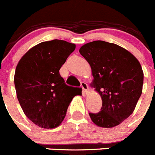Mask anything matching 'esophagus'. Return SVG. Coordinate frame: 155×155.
Listing matches in <instances>:
<instances>
[{
  "instance_id": "obj_1",
  "label": "esophagus",
  "mask_w": 155,
  "mask_h": 155,
  "mask_svg": "<svg viewBox=\"0 0 155 155\" xmlns=\"http://www.w3.org/2000/svg\"><path fill=\"white\" fill-rule=\"evenodd\" d=\"M81 87L82 88V92H83V94L84 95H86L89 91V87H88V85L87 84H86L85 82H81Z\"/></svg>"
}]
</instances>
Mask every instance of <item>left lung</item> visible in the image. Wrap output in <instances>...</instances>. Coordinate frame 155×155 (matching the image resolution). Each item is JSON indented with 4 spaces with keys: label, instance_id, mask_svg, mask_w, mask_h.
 I'll return each mask as SVG.
<instances>
[{
    "label": "left lung",
    "instance_id": "8db88e82",
    "mask_svg": "<svg viewBox=\"0 0 155 155\" xmlns=\"http://www.w3.org/2000/svg\"><path fill=\"white\" fill-rule=\"evenodd\" d=\"M90 64L95 87L102 99L98 113H89L96 125L115 127L133 113L142 93L144 73L137 58L124 48L103 41L79 50Z\"/></svg>",
    "mask_w": 155,
    "mask_h": 155
}]
</instances>
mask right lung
I'll use <instances>...</instances> for the list:
<instances>
[{"label":"right lung","mask_w":155,"mask_h":155,"mask_svg":"<svg viewBox=\"0 0 155 155\" xmlns=\"http://www.w3.org/2000/svg\"><path fill=\"white\" fill-rule=\"evenodd\" d=\"M74 49V44L61 40L41 42L31 48L17 65L18 101L25 115L42 128L60 125L73 97L81 94L71 91L59 73Z\"/></svg>","instance_id":"right-lung-1"}]
</instances>
